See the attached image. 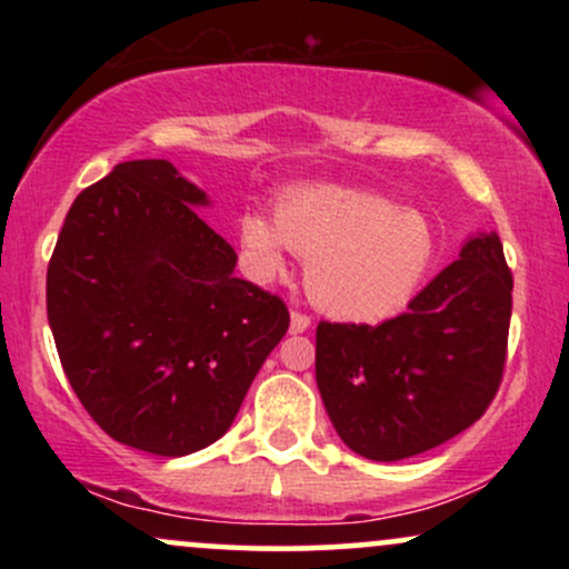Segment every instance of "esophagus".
Returning a JSON list of instances; mask_svg holds the SVG:
<instances>
[{
	"label": "esophagus",
	"instance_id": "1",
	"mask_svg": "<svg viewBox=\"0 0 569 569\" xmlns=\"http://www.w3.org/2000/svg\"><path fill=\"white\" fill-rule=\"evenodd\" d=\"M307 329H310V318H307L305 312L293 310L291 312V335H305Z\"/></svg>",
	"mask_w": 569,
	"mask_h": 569
}]
</instances>
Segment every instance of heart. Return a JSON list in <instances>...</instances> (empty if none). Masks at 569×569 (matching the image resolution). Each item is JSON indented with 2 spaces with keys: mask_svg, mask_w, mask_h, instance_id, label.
<instances>
[{
  "mask_svg": "<svg viewBox=\"0 0 569 569\" xmlns=\"http://www.w3.org/2000/svg\"><path fill=\"white\" fill-rule=\"evenodd\" d=\"M248 276L270 283L286 270V253L307 259L312 305L342 321L396 316L433 262V227L415 208L339 184H305L283 192L276 219L251 208L238 219Z\"/></svg>",
  "mask_w": 569,
  "mask_h": 569,
  "instance_id": "heart-1",
  "label": "heart"
}]
</instances>
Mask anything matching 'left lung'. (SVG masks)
Listing matches in <instances>:
<instances>
[{"label":"left lung","mask_w":569,"mask_h":569,"mask_svg":"<svg viewBox=\"0 0 569 569\" xmlns=\"http://www.w3.org/2000/svg\"><path fill=\"white\" fill-rule=\"evenodd\" d=\"M511 291L498 232H479L403 316L318 323L316 382L339 439L396 462L471 428L500 388Z\"/></svg>","instance_id":"left-lung-1"}]
</instances>
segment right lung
Instances as JSON below:
<instances>
[{"instance_id":"right-lung-1","label":"right lung","mask_w":569,"mask_h":569,"mask_svg":"<svg viewBox=\"0 0 569 569\" xmlns=\"http://www.w3.org/2000/svg\"><path fill=\"white\" fill-rule=\"evenodd\" d=\"M208 194L168 160H130L71 202L48 267L61 367L114 441L184 457L227 433L289 329L278 297L234 278L200 219Z\"/></svg>"}]
</instances>
